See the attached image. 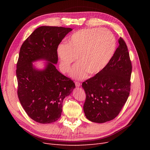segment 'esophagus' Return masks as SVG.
I'll list each match as a JSON object with an SVG mask.
<instances>
[{
	"label": "esophagus",
	"mask_w": 150,
	"mask_h": 150,
	"mask_svg": "<svg viewBox=\"0 0 150 150\" xmlns=\"http://www.w3.org/2000/svg\"><path fill=\"white\" fill-rule=\"evenodd\" d=\"M75 83L76 87H80V85H81V83L80 82H78V81H75Z\"/></svg>",
	"instance_id": "1"
}]
</instances>
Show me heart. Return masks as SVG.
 Wrapping results in <instances>:
<instances>
[{"label":"heart","instance_id":"b5f03b06","mask_svg":"<svg viewBox=\"0 0 150 150\" xmlns=\"http://www.w3.org/2000/svg\"><path fill=\"white\" fill-rule=\"evenodd\" d=\"M116 46L114 35L106 28L80 30L70 37L68 42L61 43L57 48L62 72H68L78 56L80 60L71 72L78 79L99 72L113 56Z\"/></svg>","mask_w":150,"mask_h":150}]
</instances>
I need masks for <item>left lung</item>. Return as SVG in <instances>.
<instances>
[{"mask_svg":"<svg viewBox=\"0 0 150 150\" xmlns=\"http://www.w3.org/2000/svg\"><path fill=\"white\" fill-rule=\"evenodd\" d=\"M107 65L82 83L86 93L85 116L92 122L111 121L119 115L127 101L131 89L132 64L123 39Z\"/></svg>","mask_w":150,"mask_h":150,"instance_id":"left-lung-1","label":"left lung"}]
</instances>
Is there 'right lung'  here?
I'll return each mask as SVG.
<instances>
[{
    "label": "right lung",
    "instance_id": "1",
    "mask_svg": "<svg viewBox=\"0 0 150 150\" xmlns=\"http://www.w3.org/2000/svg\"><path fill=\"white\" fill-rule=\"evenodd\" d=\"M72 30L62 27H39L21 47L16 69L18 96L27 115L39 123L58 120L63 100L75 88L74 81L54 66L58 59V47ZM39 59L48 61L44 70H38L33 65L32 62Z\"/></svg>",
    "mask_w": 150,
    "mask_h": 150
}]
</instances>
